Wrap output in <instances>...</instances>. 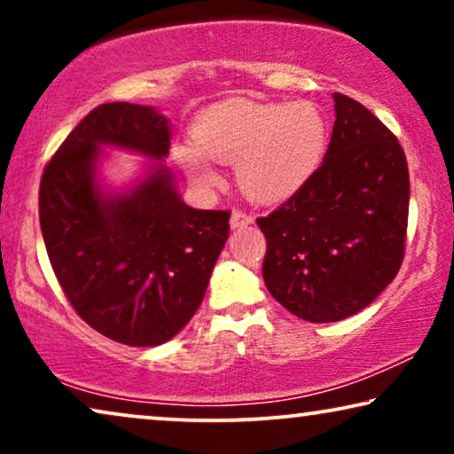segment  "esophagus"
Wrapping results in <instances>:
<instances>
[{
	"label": "esophagus",
	"instance_id": "esophagus-1",
	"mask_svg": "<svg viewBox=\"0 0 454 454\" xmlns=\"http://www.w3.org/2000/svg\"><path fill=\"white\" fill-rule=\"evenodd\" d=\"M252 216L241 213V210H233L231 213V219H229V225H231V229H241V227H247L252 225Z\"/></svg>",
	"mask_w": 454,
	"mask_h": 454
}]
</instances>
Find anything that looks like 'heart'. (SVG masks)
Here are the masks:
<instances>
[{"label":"heart","mask_w":454,"mask_h":454,"mask_svg":"<svg viewBox=\"0 0 454 454\" xmlns=\"http://www.w3.org/2000/svg\"><path fill=\"white\" fill-rule=\"evenodd\" d=\"M194 146H177L173 159L198 190L219 185L215 163L235 165L239 190L254 202L277 204L295 196L320 169L328 123L308 101L258 103L229 98L198 115Z\"/></svg>","instance_id":"heart-1"}]
</instances>
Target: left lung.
<instances>
[{
    "label": "left lung",
    "mask_w": 454,
    "mask_h": 454,
    "mask_svg": "<svg viewBox=\"0 0 454 454\" xmlns=\"http://www.w3.org/2000/svg\"><path fill=\"white\" fill-rule=\"evenodd\" d=\"M334 126L312 179L256 221L262 277L297 318L337 322L368 308L403 262L409 169L393 132L362 103L334 92Z\"/></svg>",
    "instance_id": "8db88e82"
}]
</instances>
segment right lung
Wrapping results in <instances>:
<instances>
[{"label": "right lung", "instance_id": "obj_1", "mask_svg": "<svg viewBox=\"0 0 454 454\" xmlns=\"http://www.w3.org/2000/svg\"><path fill=\"white\" fill-rule=\"evenodd\" d=\"M169 146L157 107L105 103L41 179V233L61 289L86 325L129 347L163 345L188 325L229 238L231 213L182 200L163 163ZM107 147L149 159L121 189L102 177Z\"/></svg>", "mask_w": 454, "mask_h": 454}]
</instances>
